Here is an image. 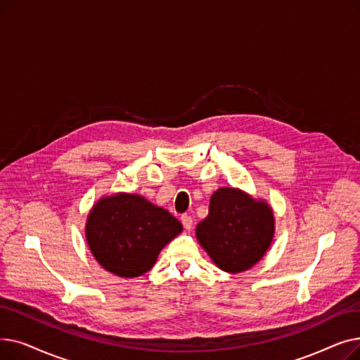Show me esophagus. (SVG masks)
I'll return each mask as SVG.
<instances>
[{
  "label": "esophagus",
  "instance_id": "obj_1",
  "mask_svg": "<svg viewBox=\"0 0 360 360\" xmlns=\"http://www.w3.org/2000/svg\"><path fill=\"white\" fill-rule=\"evenodd\" d=\"M181 221H182L184 228H185L186 231H191V228H193V217H191V216L184 214V216L181 217Z\"/></svg>",
  "mask_w": 360,
  "mask_h": 360
}]
</instances>
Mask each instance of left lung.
Wrapping results in <instances>:
<instances>
[{
	"instance_id": "obj_1",
	"label": "left lung",
	"mask_w": 360,
	"mask_h": 360,
	"mask_svg": "<svg viewBox=\"0 0 360 360\" xmlns=\"http://www.w3.org/2000/svg\"><path fill=\"white\" fill-rule=\"evenodd\" d=\"M276 232L271 205L233 186L212 194L209 216L195 228L202 250L231 274L252 269L267 254Z\"/></svg>"
}]
</instances>
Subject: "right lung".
Returning a JSON list of instances; mask_svg holds the SVG:
<instances>
[{
    "instance_id": "add662e5",
    "label": "right lung",
    "mask_w": 360,
    "mask_h": 360,
    "mask_svg": "<svg viewBox=\"0 0 360 360\" xmlns=\"http://www.w3.org/2000/svg\"><path fill=\"white\" fill-rule=\"evenodd\" d=\"M182 232L167 210L139 194L103 195L86 220L91 255L106 271L124 278L147 273L166 245Z\"/></svg>"
}]
</instances>
